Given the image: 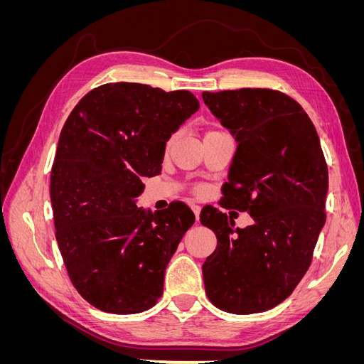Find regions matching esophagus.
I'll use <instances>...</instances> for the list:
<instances>
[{"mask_svg": "<svg viewBox=\"0 0 364 364\" xmlns=\"http://www.w3.org/2000/svg\"><path fill=\"white\" fill-rule=\"evenodd\" d=\"M191 209H193V213H194V215H196V222H199L200 206H199V205H196V203H193V205H191Z\"/></svg>", "mask_w": 364, "mask_h": 364, "instance_id": "obj_1", "label": "esophagus"}]
</instances>
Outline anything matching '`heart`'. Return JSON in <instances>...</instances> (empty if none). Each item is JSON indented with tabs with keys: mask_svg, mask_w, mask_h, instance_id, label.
Segmentation results:
<instances>
[{
	"mask_svg": "<svg viewBox=\"0 0 364 364\" xmlns=\"http://www.w3.org/2000/svg\"><path fill=\"white\" fill-rule=\"evenodd\" d=\"M174 139H176V134H173V135L168 138V141H167V147H170V146L173 144V141H174ZM196 191H202V186H197Z\"/></svg>",
	"mask_w": 364,
	"mask_h": 364,
	"instance_id": "obj_1",
	"label": "heart"
}]
</instances>
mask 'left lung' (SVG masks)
I'll use <instances>...</instances> for the list:
<instances>
[{
	"label": "left lung",
	"mask_w": 364,
	"mask_h": 364,
	"mask_svg": "<svg viewBox=\"0 0 364 364\" xmlns=\"http://www.w3.org/2000/svg\"><path fill=\"white\" fill-rule=\"evenodd\" d=\"M202 97L238 142L222 206L253 218L241 229L220 209H202L200 223L217 237L202 266L205 291L228 313L267 311L304 278L325 225L321 141L302 106L281 91L241 87Z\"/></svg>",
	"instance_id": "1"
}]
</instances>
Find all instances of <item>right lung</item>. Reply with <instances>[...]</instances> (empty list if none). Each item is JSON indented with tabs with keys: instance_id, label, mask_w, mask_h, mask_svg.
<instances>
[{
	"instance_id": "obj_1",
	"label": "right lung",
	"mask_w": 364,
	"mask_h": 364,
	"mask_svg": "<svg viewBox=\"0 0 364 364\" xmlns=\"http://www.w3.org/2000/svg\"><path fill=\"white\" fill-rule=\"evenodd\" d=\"M197 109L190 91L117 82L94 87L65 121L50 182L56 240L75 290L98 310L142 313L162 296L196 217L185 203L146 214L135 199Z\"/></svg>"
}]
</instances>
